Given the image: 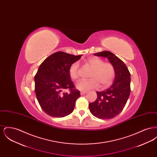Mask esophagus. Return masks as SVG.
<instances>
[{
  "label": "esophagus",
  "instance_id": "1",
  "mask_svg": "<svg viewBox=\"0 0 157 157\" xmlns=\"http://www.w3.org/2000/svg\"><path fill=\"white\" fill-rule=\"evenodd\" d=\"M87 93V92H86V91H83V92H81V95H85V94H86Z\"/></svg>",
  "mask_w": 157,
  "mask_h": 157
}]
</instances>
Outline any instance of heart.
Wrapping results in <instances>:
<instances>
[{
    "label": "heart",
    "instance_id": "obj_1",
    "mask_svg": "<svg viewBox=\"0 0 157 157\" xmlns=\"http://www.w3.org/2000/svg\"><path fill=\"white\" fill-rule=\"evenodd\" d=\"M87 64L92 69L90 79L87 81H79L76 84L77 90L87 91L96 89L101 84L102 88L110 85L115 76V70L109 63H104L103 60L98 57H92L86 60ZM78 63H73L69 68V75L72 80L78 78Z\"/></svg>",
    "mask_w": 157,
    "mask_h": 157
}]
</instances>
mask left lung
Segmentation results:
<instances>
[{
	"instance_id": "obj_1",
	"label": "left lung",
	"mask_w": 157,
	"mask_h": 157,
	"mask_svg": "<svg viewBox=\"0 0 157 157\" xmlns=\"http://www.w3.org/2000/svg\"><path fill=\"white\" fill-rule=\"evenodd\" d=\"M107 58L115 70L111 86L103 91H97V99L89 104L90 113L99 119L109 120L123 110L129 97L131 75L126 65L115 55L109 51L94 53Z\"/></svg>"
}]
</instances>
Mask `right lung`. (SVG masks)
I'll return each instance as SVG.
<instances>
[{
	"label": "right lung",
	"mask_w": 157,
	"mask_h": 157,
	"mask_svg": "<svg viewBox=\"0 0 157 157\" xmlns=\"http://www.w3.org/2000/svg\"><path fill=\"white\" fill-rule=\"evenodd\" d=\"M82 55L63 52L50 55L40 64L35 76V90L42 110L52 117H64L73 112L80 92L69 75V68ZM69 89L71 93L63 90Z\"/></svg>",
	"instance_id": "right-lung-1"
}]
</instances>
